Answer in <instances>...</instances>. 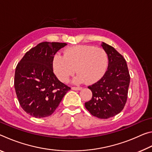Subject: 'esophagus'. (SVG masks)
<instances>
[{"label":"esophagus","instance_id":"esophagus-1","mask_svg":"<svg viewBox=\"0 0 152 152\" xmlns=\"http://www.w3.org/2000/svg\"><path fill=\"white\" fill-rule=\"evenodd\" d=\"M82 88V87H79V86H72V89L74 90V91H80L81 90Z\"/></svg>","mask_w":152,"mask_h":152}]
</instances>
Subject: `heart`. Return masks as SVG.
Instances as JSON below:
<instances>
[{"label": "heart", "instance_id": "heart-1", "mask_svg": "<svg viewBox=\"0 0 152 152\" xmlns=\"http://www.w3.org/2000/svg\"><path fill=\"white\" fill-rule=\"evenodd\" d=\"M109 64V56L102 48L79 45L67 48L64 55L56 53L53 58V71L60 80L67 82L75 73L76 83L94 84L102 78Z\"/></svg>", "mask_w": 152, "mask_h": 152}]
</instances>
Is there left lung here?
<instances>
[{
	"mask_svg": "<svg viewBox=\"0 0 152 152\" xmlns=\"http://www.w3.org/2000/svg\"><path fill=\"white\" fill-rule=\"evenodd\" d=\"M109 56V66L99 81L88 86L92 99L85 107L91 115L99 119H109L123 109L127 100L130 75L124 58L112 46L102 43Z\"/></svg>",
	"mask_w": 152,
	"mask_h": 152,
	"instance_id": "obj_1",
	"label": "left lung"
}]
</instances>
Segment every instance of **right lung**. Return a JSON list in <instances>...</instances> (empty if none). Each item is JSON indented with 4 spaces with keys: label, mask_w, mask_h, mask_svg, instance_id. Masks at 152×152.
I'll return each instance as SVG.
<instances>
[{
    "label": "right lung",
    "mask_w": 152,
    "mask_h": 152,
    "mask_svg": "<svg viewBox=\"0 0 152 152\" xmlns=\"http://www.w3.org/2000/svg\"><path fill=\"white\" fill-rule=\"evenodd\" d=\"M66 43L42 42L25 53L15 73V92L22 109L35 118L50 116L71 88L57 78L53 58Z\"/></svg>",
    "instance_id": "obj_1"
}]
</instances>
